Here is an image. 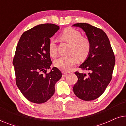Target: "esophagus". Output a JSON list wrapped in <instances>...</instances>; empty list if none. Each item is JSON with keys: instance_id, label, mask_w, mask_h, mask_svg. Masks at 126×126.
<instances>
[{"instance_id": "34e87169", "label": "esophagus", "mask_w": 126, "mask_h": 126, "mask_svg": "<svg viewBox=\"0 0 126 126\" xmlns=\"http://www.w3.org/2000/svg\"><path fill=\"white\" fill-rule=\"evenodd\" d=\"M62 73H63V77H65L66 76L68 75V73L65 72H62Z\"/></svg>"}]
</instances>
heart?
Returning <instances> with one entry per match:
<instances>
[{
  "label": "heart",
  "instance_id": "heart-1",
  "mask_svg": "<svg viewBox=\"0 0 126 126\" xmlns=\"http://www.w3.org/2000/svg\"><path fill=\"white\" fill-rule=\"evenodd\" d=\"M62 41L69 44L68 54L60 57L54 62V66L63 71H69L80 60L88 56L91 51V43L87 38L81 35L79 31L73 28H66L59 35ZM49 54L52 57L57 56L56 45L54 39L50 40L48 45Z\"/></svg>",
  "mask_w": 126,
  "mask_h": 126
}]
</instances>
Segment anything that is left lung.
Listing matches in <instances>:
<instances>
[{
    "label": "left lung",
    "mask_w": 126,
    "mask_h": 126,
    "mask_svg": "<svg viewBox=\"0 0 126 126\" xmlns=\"http://www.w3.org/2000/svg\"><path fill=\"white\" fill-rule=\"evenodd\" d=\"M91 43V51L87 59L79 68L88 73L75 72L78 80L73 86L75 95L82 100L97 99L104 92L112 77L115 57L109 39L101 29L88 23H79Z\"/></svg>",
    "instance_id": "8db88e82"
}]
</instances>
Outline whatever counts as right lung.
<instances>
[{
    "label": "right lung",
    "mask_w": 126,
    "mask_h": 126,
    "mask_svg": "<svg viewBox=\"0 0 126 126\" xmlns=\"http://www.w3.org/2000/svg\"><path fill=\"white\" fill-rule=\"evenodd\" d=\"M60 27L51 23L41 24L24 32L16 46L13 63L15 82L25 97L41 104L54 94L55 84L62 77L58 68H53L48 45L50 38Z\"/></svg>",
    "instance_id": "right-lung-1"
}]
</instances>
